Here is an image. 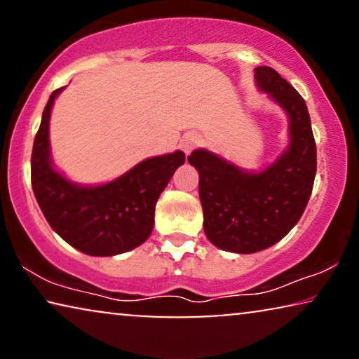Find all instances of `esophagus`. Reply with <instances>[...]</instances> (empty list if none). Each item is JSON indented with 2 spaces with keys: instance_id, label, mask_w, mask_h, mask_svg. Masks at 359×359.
Segmentation results:
<instances>
[{
  "instance_id": "obj_1",
  "label": "esophagus",
  "mask_w": 359,
  "mask_h": 359,
  "mask_svg": "<svg viewBox=\"0 0 359 359\" xmlns=\"http://www.w3.org/2000/svg\"><path fill=\"white\" fill-rule=\"evenodd\" d=\"M201 144V137L198 134H186L183 139H181V150L184 151V154H191L196 147Z\"/></svg>"
}]
</instances>
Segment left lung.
Returning a JSON list of instances; mask_svg holds the SVG:
<instances>
[{
	"label": "left lung",
	"mask_w": 359,
	"mask_h": 359,
	"mask_svg": "<svg viewBox=\"0 0 359 359\" xmlns=\"http://www.w3.org/2000/svg\"><path fill=\"white\" fill-rule=\"evenodd\" d=\"M257 83L289 116L291 145L262 173L238 170L205 150L188 161L199 171L204 232L215 247L255 253L271 247L299 222L311 198L317 149L304 97L271 67L257 68Z\"/></svg>",
	"instance_id": "1"
}]
</instances>
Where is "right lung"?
Segmentation results:
<instances>
[{"instance_id":"right-lung-1","label":"right lung","mask_w":359,"mask_h":359,"mask_svg":"<svg viewBox=\"0 0 359 359\" xmlns=\"http://www.w3.org/2000/svg\"><path fill=\"white\" fill-rule=\"evenodd\" d=\"M58 88L48 97L34 139L31 183L39 208L50 227L80 252L112 257L139 247L154 229L155 204L175 170L184 163L183 151L144 160L129 173L97 188L67 181L50 165L48 119Z\"/></svg>"}]
</instances>
